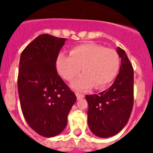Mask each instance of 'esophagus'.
<instances>
[{"label":"esophagus","mask_w":153,"mask_h":153,"mask_svg":"<svg viewBox=\"0 0 153 153\" xmlns=\"http://www.w3.org/2000/svg\"><path fill=\"white\" fill-rule=\"evenodd\" d=\"M75 95H76L77 99L78 100H80V99H81V98H84V95H83V94H80V93H78V92H77V93H75Z\"/></svg>","instance_id":"34e87169"}]
</instances>
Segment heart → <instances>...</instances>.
<instances>
[{
    "mask_svg": "<svg viewBox=\"0 0 153 153\" xmlns=\"http://www.w3.org/2000/svg\"><path fill=\"white\" fill-rule=\"evenodd\" d=\"M119 67L116 51L95 44L78 46L71 50L70 56L60 54L56 61L57 71L67 81L78 75L82 68L84 74L71 83L72 88L79 91L107 85L115 78Z\"/></svg>",
    "mask_w": 153,
    "mask_h": 153,
    "instance_id": "heart-1",
    "label": "heart"
}]
</instances>
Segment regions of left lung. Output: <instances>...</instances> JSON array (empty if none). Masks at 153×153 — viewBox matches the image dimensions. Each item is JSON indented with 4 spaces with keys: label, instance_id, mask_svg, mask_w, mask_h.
Returning <instances> with one entry per match:
<instances>
[{
    "label": "left lung",
    "instance_id": "8db88e82",
    "mask_svg": "<svg viewBox=\"0 0 153 153\" xmlns=\"http://www.w3.org/2000/svg\"><path fill=\"white\" fill-rule=\"evenodd\" d=\"M117 52L121 64L112 85L98 95H86L88 125L100 138L112 137L122 130L133 106V69L125 51L118 47Z\"/></svg>",
    "mask_w": 153,
    "mask_h": 153
}]
</instances>
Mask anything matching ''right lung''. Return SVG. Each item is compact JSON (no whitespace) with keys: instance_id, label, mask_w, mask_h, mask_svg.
<instances>
[{"instance_id":"add662e5","label":"right lung","mask_w":153,"mask_h":153,"mask_svg":"<svg viewBox=\"0 0 153 153\" xmlns=\"http://www.w3.org/2000/svg\"><path fill=\"white\" fill-rule=\"evenodd\" d=\"M66 40L43 34L24 49L20 58L18 89L23 115L34 131L47 138L65 129L77 99L55 67Z\"/></svg>"}]
</instances>
